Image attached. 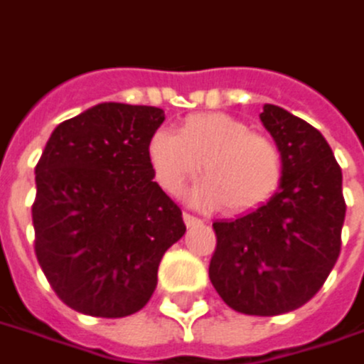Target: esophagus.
Listing matches in <instances>:
<instances>
[{
	"label": "esophagus",
	"instance_id": "34e87169",
	"mask_svg": "<svg viewBox=\"0 0 364 364\" xmlns=\"http://www.w3.org/2000/svg\"><path fill=\"white\" fill-rule=\"evenodd\" d=\"M183 220H185V225H187V228H195V225H200V223H203L200 218L193 216V214H189V212H185V214H183Z\"/></svg>",
	"mask_w": 364,
	"mask_h": 364
}]
</instances>
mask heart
I'll return each instance as SVG.
<instances>
[{"label":"heart","mask_w":364,"mask_h":364,"mask_svg":"<svg viewBox=\"0 0 364 364\" xmlns=\"http://www.w3.org/2000/svg\"><path fill=\"white\" fill-rule=\"evenodd\" d=\"M148 160L168 195H179L203 168L206 181L195 189L193 200L222 206L231 216L262 208L284 181V156L276 141L228 114L189 115L177 136L158 131L148 142Z\"/></svg>","instance_id":"obj_1"}]
</instances>
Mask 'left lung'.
I'll use <instances>...</instances> for the list:
<instances>
[{
    "label": "left lung",
    "mask_w": 364,
    "mask_h": 364,
    "mask_svg": "<svg viewBox=\"0 0 364 364\" xmlns=\"http://www.w3.org/2000/svg\"><path fill=\"white\" fill-rule=\"evenodd\" d=\"M260 121L284 156L282 187L262 208L214 222L210 282L233 311L276 316L311 301L341 250V168L320 131L266 104Z\"/></svg>",
    "instance_id": "1"
}]
</instances>
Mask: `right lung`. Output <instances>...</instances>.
I'll list each match as a JSON object with an SVG mask.
<instances>
[{
    "label": "right lung",
    "mask_w": 364,
    "mask_h": 364,
    "mask_svg": "<svg viewBox=\"0 0 364 364\" xmlns=\"http://www.w3.org/2000/svg\"><path fill=\"white\" fill-rule=\"evenodd\" d=\"M154 106L98 104L59 123L36 164L34 252L73 311L121 318L141 311L164 252L185 233L181 208L154 179Z\"/></svg>",
    "instance_id": "right-lung-1"
}]
</instances>
